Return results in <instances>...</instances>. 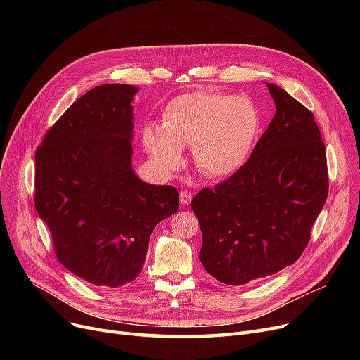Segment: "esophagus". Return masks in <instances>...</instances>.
Returning a JSON list of instances; mask_svg holds the SVG:
<instances>
[{"label": "esophagus", "instance_id": "obj_1", "mask_svg": "<svg viewBox=\"0 0 360 360\" xmlns=\"http://www.w3.org/2000/svg\"><path fill=\"white\" fill-rule=\"evenodd\" d=\"M191 200H192V193L189 191H181L180 192V202L183 205H188L191 202Z\"/></svg>", "mask_w": 360, "mask_h": 360}]
</instances>
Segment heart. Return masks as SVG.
<instances>
[{
  "label": "heart",
  "mask_w": 360,
  "mask_h": 360,
  "mask_svg": "<svg viewBox=\"0 0 360 360\" xmlns=\"http://www.w3.org/2000/svg\"><path fill=\"white\" fill-rule=\"evenodd\" d=\"M258 129L259 112L248 97L198 90L169 101L160 126L144 127L143 143L163 169H177L183 162L181 147L192 146L198 171L222 179L245 165Z\"/></svg>",
  "instance_id": "obj_1"
}]
</instances>
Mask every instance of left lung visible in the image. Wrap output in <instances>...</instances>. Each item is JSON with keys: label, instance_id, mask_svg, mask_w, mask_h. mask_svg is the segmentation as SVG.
<instances>
[{"label": "left lung", "instance_id": "1", "mask_svg": "<svg viewBox=\"0 0 360 360\" xmlns=\"http://www.w3.org/2000/svg\"><path fill=\"white\" fill-rule=\"evenodd\" d=\"M267 89L276 112L248 162L191 202L202 233L200 261L226 285L296 263L328 200L326 148L314 114L281 86Z\"/></svg>", "mask_w": 360, "mask_h": 360}]
</instances>
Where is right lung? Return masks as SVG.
Wrapping results in <instances>:
<instances>
[{
	"label": "right lung",
	"instance_id": "1",
	"mask_svg": "<svg viewBox=\"0 0 360 360\" xmlns=\"http://www.w3.org/2000/svg\"><path fill=\"white\" fill-rule=\"evenodd\" d=\"M138 89L94 86L79 97L36 151L34 205L60 263L93 285L118 288L144 267L155 226L179 210V192L132 168Z\"/></svg>",
	"mask_w": 360,
	"mask_h": 360
}]
</instances>
